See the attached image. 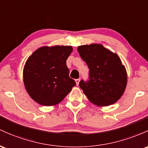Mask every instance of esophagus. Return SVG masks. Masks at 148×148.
<instances>
[{"label": "esophagus", "mask_w": 148, "mask_h": 148, "mask_svg": "<svg viewBox=\"0 0 148 148\" xmlns=\"http://www.w3.org/2000/svg\"><path fill=\"white\" fill-rule=\"evenodd\" d=\"M79 81H80V79H75V82H76V84H77V85H79Z\"/></svg>", "instance_id": "34e87169"}]
</instances>
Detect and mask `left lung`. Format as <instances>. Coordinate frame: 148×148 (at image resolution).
I'll return each mask as SVG.
<instances>
[{"label":"left lung","mask_w":148,"mask_h":148,"mask_svg":"<svg viewBox=\"0 0 148 148\" xmlns=\"http://www.w3.org/2000/svg\"><path fill=\"white\" fill-rule=\"evenodd\" d=\"M77 52L89 69V80L79 82L88 100L99 107L117 102L127 84V70L118 55L98 43L79 46Z\"/></svg>","instance_id":"1"}]
</instances>
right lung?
<instances>
[{
	"label": "right lung",
	"mask_w": 148,
	"mask_h": 148,
	"mask_svg": "<svg viewBox=\"0 0 148 148\" xmlns=\"http://www.w3.org/2000/svg\"><path fill=\"white\" fill-rule=\"evenodd\" d=\"M72 52L71 46H43L28 58L23 70V81L30 97L38 104L57 105L75 86L66 66Z\"/></svg>",
	"instance_id": "1"
}]
</instances>
